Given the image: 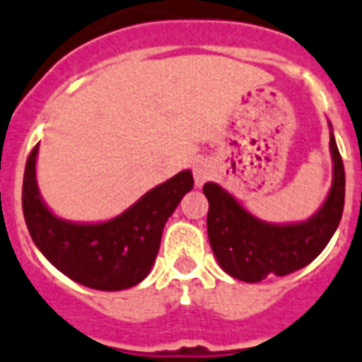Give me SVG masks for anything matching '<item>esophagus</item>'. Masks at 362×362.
<instances>
[{
	"label": "esophagus",
	"mask_w": 362,
	"mask_h": 362,
	"mask_svg": "<svg viewBox=\"0 0 362 362\" xmlns=\"http://www.w3.org/2000/svg\"><path fill=\"white\" fill-rule=\"evenodd\" d=\"M212 174H214V170H212V166L209 165V163H205V160H197L196 166H194V179H196V185L202 187L203 183H206V181L212 177Z\"/></svg>",
	"instance_id": "esophagus-1"
}]
</instances>
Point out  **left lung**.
Returning a JSON list of instances; mask_svg holds the SVG:
<instances>
[{
    "instance_id": "8db88e82",
    "label": "left lung",
    "mask_w": 362,
    "mask_h": 362,
    "mask_svg": "<svg viewBox=\"0 0 362 362\" xmlns=\"http://www.w3.org/2000/svg\"><path fill=\"white\" fill-rule=\"evenodd\" d=\"M329 148L335 165L332 190L322 209L305 223H264L219 185L206 183L203 187L209 199V240L225 273L243 282H260L267 276L295 273L322 252L344 211V165L333 134H329Z\"/></svg>"
}]
</instances>
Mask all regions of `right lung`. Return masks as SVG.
Segmentation results:
<instances>
[{"label": "right lung", "mask_w": 362, "mask_h": 362, "mask_svg": "<svg viewBox=\"0 0 362 362\" xmlns=\"http://www.w3.org/2000/svg\"><path fill=\"white\" fill-rule=\"evenodd\" d=\"M36 153L38 144L27 159L21 205L42 255L71 280L100 291H119L144 280L159 252L166 219L194 187L192 172H179L111 221L75 225L43 205L36 187Z\"/></svg>", "instance_id": "add662e5"}]
</instances>
